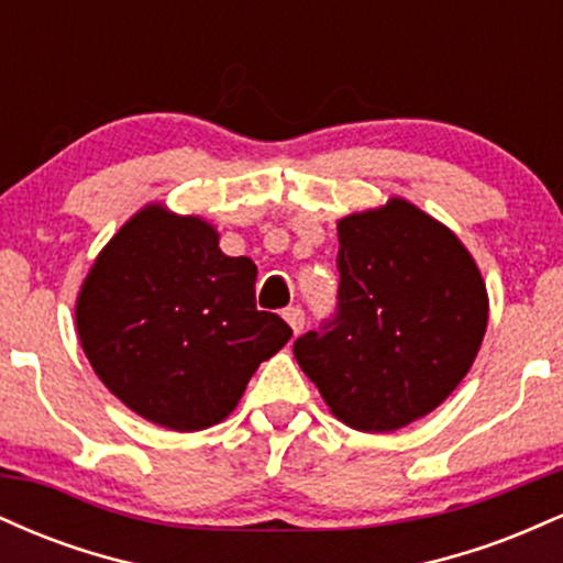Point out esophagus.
Returning a JSON list of instances; mask_svg holds the SVG:
<instances>
[{"mask_svg": "<svg viewBox=\"0 0 563 563\" xmlns=\"http://www.w3.org/2000/svg\"><path fill=\"white\" fill-rule=\"evenodd\" d=\"M283 318H286L288 325L294 328L296 335L303 331V320H307V318H303V309L301 307H288L286 312H283Z\"/></svg>", "mask_w": 563, "mask_h": 563, "instance_id": "obj_1", "label": "esophagus"}]
</instances>
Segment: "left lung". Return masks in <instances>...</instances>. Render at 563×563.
<instances>
[{"label": "left lung", "mask_w": 563, "mask_h": 563, "mask_svg": "<svg viewBox=\"0 0 563 563\" xmlns=\"http://www.w3.org/2000/svg\"><path fill=\"white\" fill-rule=\"evenodd\" d=\"M339 312L294 357L349 429L389 434L437 410L479 354L489 299L450 228L394 196L339 219Z\"/></svg>", "instance_id": "obj_1"}]
</instances>
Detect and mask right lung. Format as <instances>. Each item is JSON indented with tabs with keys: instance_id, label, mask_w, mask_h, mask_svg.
<instances>
[{
	"instance_id": "right-lung-1",
	"label": "right lung",
	"mask_w": 563,
	"mask_h": 563,
	"mask_svg": "<svg viewBox=\"0 0 563 563\" xmlns=\"http://www.w3.org/2000/svg\"><path fill=\"white\" fill-rule=\"evenodd\" d=\"M254 283L256 264L222 254L214 224L147 203L84 277L76 333L97 378L129 410L172 431L209 429L294 335L256 309Z\"/></svg>"
}]
</instances>
